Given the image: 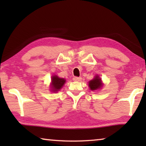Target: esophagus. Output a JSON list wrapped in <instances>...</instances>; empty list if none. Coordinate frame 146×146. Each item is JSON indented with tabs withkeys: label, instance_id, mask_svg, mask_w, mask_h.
<instances>
[{
	"label": "esophagus",
	"instance_id": "1",
	"mask_svg": "<svg viewBox=\"0 0 146 146\" xmlns=\"http://www.w3.org/2000/svg\"><path fill=\"white\" fill-rule=\"evenodd\" d=\"M73 80L74 81H77V82H80V81L82 80V78L78 77V76H74V77L73 78Z\"/></svg>",
	"mask_w": 146,
	"mask_h": 146
}]
</instances>
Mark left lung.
Returning a JSON list of instances; mask_svg holds the SVG:
<instances>
[{"label": "left lung", "mask_w": 146, "mask_h": 146, "mask_svg": "<svg viewBox=\"0 0 146 146\" xmlns=\"http://www.w3.org/2000/svg\"><path fill=\"white\" fill-rule=\"evenodd\" d=\"M102 86V83L101 82V79L98 76H96V77L93 80L90 81V82H89V87L92 91L98 90Z\"/></svg>", "instance_id": "left-lung-1"}]
</instances>
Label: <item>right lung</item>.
<instances>
[{"label":"right lung","mask_w":146,"mask_h":146,"mask_svg":"<svg viewBox=\"0 0 146 146\" xmlns=\"http://www.w3.org/2000/svg\"><path fill=\"white\" fill-rule=\"evenodd\" d=\"M66 80L64 78H58L57 76L54 75L51 78V89L53 92L58 91L65 83Z\"/></svg>","instance_id":"obj_1"}]
</instances>
